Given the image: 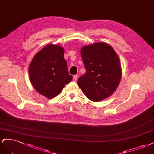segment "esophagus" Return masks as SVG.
<instances>
[{
  "label": "esophagus",
  "instance_id": "obj_1",
  "mask_svg": "<svg viewBox=\"0 0 154 154\" xmlns=\"http://www.w3.org/2000/svg\"><path fill=\"white\" fill-rule=\"evenodd\" d=\"M77 75H74L73 77V81H77Z\"/></svg>",
  "mask_w": 154,
  "mask_h": 154
}]
</instances>
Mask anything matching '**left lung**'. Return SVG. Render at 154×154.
<instances>
[{"instance_id":"left-lung-1","label":"left lung","mask_w":154,"mask_h":154,"mask_svg":"<svg viewBox=\"0 0 154 154\" xmlns=\"http://www.w3.org/2000/svg\"><path fill=\"white\" fill-rule=\"evenodd\" d=\"M86 73L79 78V87L90 100L101 101L118 88L122 77L119 57L106 43L85 46L81 51Z\"/></svg>"}]
</instances>
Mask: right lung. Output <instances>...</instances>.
Instances as JSON below:
<instances>
[{
  "label": "right lung",
  "mask_w": 154,
  "mask_h": 154,
  "mask_svg": "<svg viewBox=\"0 0 154 154\" xmlns=\"http://www.w3.org/2000/svg\"><path fill=\"white\" fill-rule=\"evenodd\" d=\"M30 81L35 90L48 98L57 96L72 80L63 47L48 45L38 52L29 65Z\"/></svg>",
  "instance_id": "add662e5"
}]
</instances>
